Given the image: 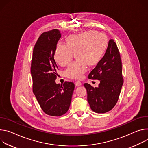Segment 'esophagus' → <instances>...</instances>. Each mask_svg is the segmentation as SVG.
<instances>
[{
  "label": "esophagus",
  "mask_w": 148,
  "mask_h": 148,
  "mask_svg": "<svg viewBox=\"0 0 148 148\" xmlns=\"http://www.w3.org/2000/svg\"><path fill=\"white\" fill-rule=\"evenodd\" d=\"M75 85L77 86H79L82 85V82H81L80 81H79V80H77L76 82H75Z\"/></svg>",
  "instance_id": "obj_1"
}]
</instances>
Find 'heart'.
<instances>
[{"label": "heart", "mask_w": 148, "mask_h": 148, "mask_svg": "<svg viewBox=\"0 0 148 148\" xmlns=\"http://www.w3.org/2000/svg\"><path fill=\"white\" fill-rule=\"evenodd\" d=\"M108 45L106 35L96 30H89L71 35L66 39V44H57L54 60L61 66L67 65L72 59L73 53L77 59L65 71V75L73 79H80L86 72L88 64L95 66L103 57Z\"/></svg>", "instance_id": "obj_1"}]
</instances>
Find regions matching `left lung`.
Returning a JSON list of instances; mask_svg holds the SVG:
<instances>
[{"mask_svg":"<svg viewBox=\"0 0 148 148\" xmlns=\"http://www.w3.org/2000/svg\"><path fill=\"white\" fill-rule=\"evenodd\" d=\"M88 78L100 80L97 88L84 84L91 109L98 113L110 111L118 101L123 84L122 61L114 40H109L104 56L89 73Z\"/></svg>","mask_w":148,"mask_h":148,"instance_id":"obj_1","label":"left lung"}]
</instances>
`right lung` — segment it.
<instances>
[{"instance_id":"obj_1","label":"right lung","mask_w":148,"mask_h":148,"mask_svg":"<svg viewBox=\"0 0 148 148\" xmlns=\"http://www.w3.org/2000/svg\"><path fill=\"white\" fill-rule=\"evenodd\" d=\"M60 37L58 29L43 33L34 48L30 69L33 92L43 111L52 116L68 112L75 89L72 82L63 85L55 82L58 68L53 56Z\"/></svg>"}]
</instances>
